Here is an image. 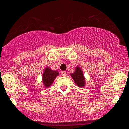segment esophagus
I'll use <instances>...</instances> for the list:
<instances>
[{
    "label": "esophagus",
    "mask_w": 129,
    "mask_h": 129,
    "mask_svg": "<svg viewBox=\"0 0 129 129\" xmlns=\"http://www.w3.org/2000/svg\"><path fill=\"white\" fill-rule=\"evenodd\" d=\"M61 75H62L63 76H66V75H67V73H66V71H63L61 72Z\"/></svg>",
    "instance_id": "esophagus-1"
}]
</instances>
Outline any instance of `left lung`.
Wrapping results in <instances>:
<instances>
[{"label": "left lung", "instance_id": "1", "mask_svg": "<svg viewBox=\"0 0 129 129\" xmlns=\"http://www.w3.org/2000/svg\"><path fill=\"white\" fill-rule=\"evenodd\" d=\"M72 78H73L75 83L78 86L80 87H82L84 86L85 79L83 77V73L80 67H78L75 70V72L71 75Z\"/></svg>", "mask_w": 129, "mask_h": 129}]
</instances>
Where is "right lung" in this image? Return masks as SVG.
<instances>
[{
	"instance_id": "1",
	"label": "right lung",
	"mask_w": 129,
	"mask_h": 129,
	"mask_svg": "<svg viewBox=\"0 0 129 129\" xmlns=\"http://www.w3.org/2000/svg\"><path fill=\"white\" fill-rule=\"evenodd\" d=\"M58 75V72L46 68L43 74V82L46 87H49L53 83L55 78Z\"/></svg>"
}]
</instances>
